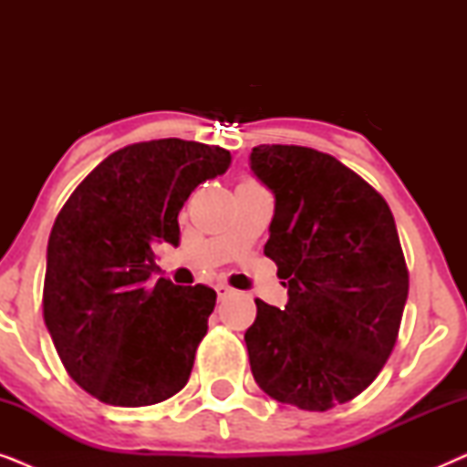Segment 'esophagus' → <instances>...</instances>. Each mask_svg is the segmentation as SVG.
<instances>
[{
	"label": "esophagus",
	"instance_id": "1",
	"mask_svg": "<svg viewBox=\"0 0 467 467\" xmlns=\"http://www.w3.org/2000/svg\"><path fill=\"white\" fill-rule=\"evenodd\" d=\"M232 291H234L232 286H227V285H216V296H219V299L227 297Z\"/></svg>",
	"mask_w": 467,
	"mask_h": 467
}]
</instances>
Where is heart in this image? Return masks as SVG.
I'll return each mask as SVG.
<instances>
[{"mask_svg": "<svg viewBox=\"0 0 467 467\" xmlns=\"http://www.w3.org/2000/svg\"><path fill=\"white\" fill-rule=\"evenodd\" d=\"M242 184H254L253 181H242Z\"/></svg>", "mask_w": 467, "mask_h": 467, "instance_id": "b5f03b06", "label": "heart"}]
</instances>
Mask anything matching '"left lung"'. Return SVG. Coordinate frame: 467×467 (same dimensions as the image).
Returning a JSON list of instances; mask_svg holds the SVG:
<instances>
[{"label": "left lung", "instance_id": "8db88e82", "mask_svg": "<svg viewBox=\"0 0 467 467\" xmlns=\"http://www.w3.org/2000/svg\"><path fill=\"white\" fill-rule=\"evenodd\" d=\"M248 159L274 193L264 253L289 296L283 310L254 299L251 372L283 404L329 410L372 385L398 340L408 270L393 214L325 152L261 144Z\"/></svg>", "mask_w": 467, "mask_h": 467}]
</instances>
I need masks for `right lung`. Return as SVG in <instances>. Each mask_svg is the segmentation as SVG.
Here are the masks:
<instances>
[{"label": "right lung", "instance_id": "obj_1", "mask_svg": "<svg viewBox=\"0 0 467 467\" xmlns=\"http://www.w3.org/2000/svg\"><path fill=\"white\" fill-rule=\"evenodd\" d=\"M221 146L165 138L125 146L82 181L47 248L44 323L67 374L110 406L140 408L187 385L216 293L159 278L155 248L181 244L178 213L225 174Z\"/></svg>", "mask_w": 467, "mask_h": 467}]
</instances>
